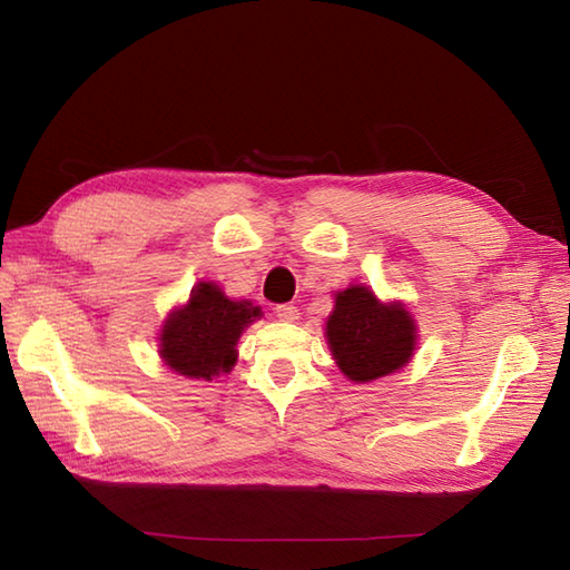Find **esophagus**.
I'll list each match as a JSON object with an SVG mask.
<instances>
[{
	"label": "esophagus",
	"instance_id": "esophagus-1",
	"mask_svg": "<svg viewBox=\"0 0 570 570\" xmlns=\"http://www.w3.org/2000/svg\"><path fill=\"white\" fill-rule=\"evenodd\" d=\"M274 313H276L278 321H286V323L298 321V308H296L294 304H278V306L274 308Z\"/></svg>",
	"mask_w": 570,
	"mask_h": 570
}]
</instances>
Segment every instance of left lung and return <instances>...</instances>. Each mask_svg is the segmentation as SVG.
<instances>
[{
    "instance_id": "1",
    "label": "left lung",
    "mask_w": 570,
    "mask_h": 570,
    "mask_svg": "<svg viewBox=\"0 0 570 570\" xmlns=\"http://www.w3.org/2000/svg\"><path fill=\"white\" fill-rule=\"evenodd\" d=\"M325 335L337 367L353 382L404 367L416 345V325L404 306L380 304L367 286H350L335 296Z\"/></svg>"
}]
</instances>
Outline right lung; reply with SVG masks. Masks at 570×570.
<instances>
[{"label":"right lung","instance_id":"add662e5","mask_svg":"<svg viewBox=\"0 0 570 570\" xmlns=\"http://www.w3.org/2000/svg\"><path fill=\"white\" fill-rule=\"evenodd\" d=\"M257 316L259 308L249 301H229L215 284L203 282L166 321L161 357L178 374L213 380L235 365L237 337Z\"/></svg>","mask_w":570,"mask_h":570}]
</instances>
